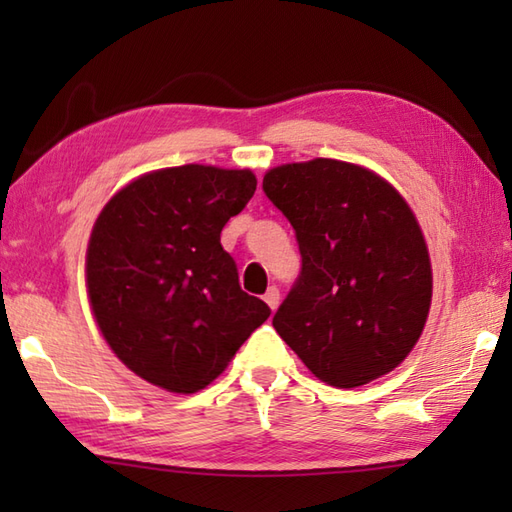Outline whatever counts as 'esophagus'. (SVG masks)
<instances>
[{
  "label": "esophagus",
  "mask_w": 512,
  "mask_h": 512,
  "mask_svg": "<svg viewBox=\"0 0 512 512\" xmlns=\"http://www.w3.org/2000/svg\"><path fill=\"white\" fill-rule=\"evenodd\" d=\"M279 299H281L279 288H277V286H270V288L266 290V295H264V301L268 303V308H270V310H277Z\"/></svg>",
  "instance_id": "1"
}]
</instances>
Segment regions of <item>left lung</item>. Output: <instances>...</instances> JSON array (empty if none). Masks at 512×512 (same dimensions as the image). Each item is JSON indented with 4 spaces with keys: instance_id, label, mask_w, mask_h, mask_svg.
Instances as JSON below:
<instances>
[{
    "instance_id": "1",
    "label": "left lung",
    "mask_w": 512,
    "mask_h": 512,
    "mask_svg": "<svg viewBox=\"0 0 512 512\" xmlns=\"http://www.w3.org/2000/svg\"><path fill=\"white\" fill-rule=\"evenodd\" d=\"M264 193L301 253L277 334L332 387H361L398 367L424 330L433 288L405 198L374 171L332 158L270 169Z\"/></svg>"
}]
</instances>
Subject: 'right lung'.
<instances>
[{"instance_id": "1", "label": "right lung", "mask_w": 512, "mask_h": 512, "mask_svg": "<svg viewBox=\"0 0 512 512\" xmlns=\"http://www.w3.org/2000/svg\"><path fill=\"white\" fill-rule=\"evenodd\" d=\"M255 189L250 169L182 165L145 173L103 206L85 255L90 306L112 352L147 383L195 394L270 317L220 244Z\"/></svg>"}]
</instances>
